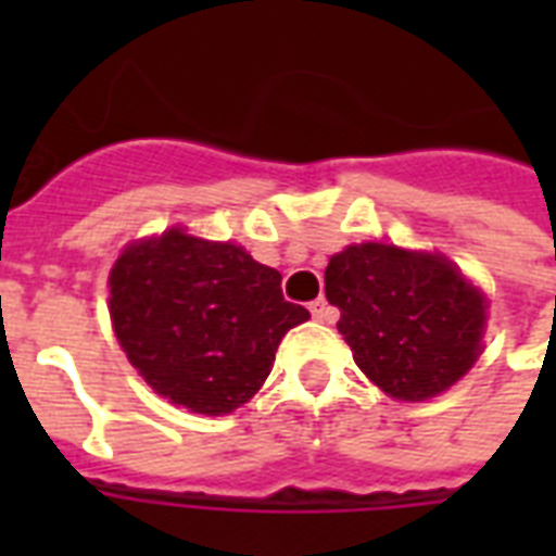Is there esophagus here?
<instances>
[{"mask_svg":"<svg viewBox=\"0 0 556 556\" xmlns=\"http://www.w3.org/2000/svg\"><path fill=\"white\" fill-rule=\"evenodd\" d=\"M308 308H312V317L317 323H334L338 320V308H334V305H329V300H314L312 305H308Z\"/></svg>","mask_w":556,"mask_h":556,"instance_id":"1","label":"esophagus"}]
</instances>
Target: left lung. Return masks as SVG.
I'll use <instances>...</instances> for the list:
<instances>
[{"label":"left lung","instance_id":"left-lung-1","mask_svg":"<svg viewBox=\"0 0 556 556\" xmlns=\"http://www.w3.org/2000/svg\"><path fill=\"white\" fill-rule=\"evenodd\" d=\"M326 296L355 364L397 401L441 395L482 355L488 300L441 253L349 244L329 260Z\"/></svg>","mask_w":556,"mask_h":556}]
</instances>
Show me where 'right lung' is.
<instances>
[{
    "instance_id": "right-lung-1",
    "label": "right lung",
    "mask_w": 556,
    "mask_h": 556,
    "mask_svg": "<svg viewBox=\"0 0 556 556\" xmlns=\"http://www.w3.org/2000/svg\"><path fill=\"white\" fill-rule=\"evenodd\" d=\"M279 286V270L239 244L169 227L117 256L109 314L129 364L159 395L227 415L260 392L286 331L312 317Z\"/></svg>"
}]
</instances>
